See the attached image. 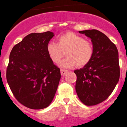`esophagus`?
<instances>
[{
  "label": "esophagus",
  "mask_w": 127,
  "mask_h": 127,
  "mask_svg": "<svg viewBox=\"0 0 127 127\" xmlns=\"http://www.w3.org/2000/svg\"><path fill=\"white\" fill-rule=\"evenodd\" d=\"M67 71H68L66 70V69H61V74L62 76H64V75H65V74L67 73Z\"/></svg>",
  "instance_id": "esophagus-1"
}]
</instances>
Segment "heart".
<instances>
[{
  "instance_id": "obj_1",
  "label": "heart",
  "mask_w": 127,
  "mask_h": 127,
  "mask_svg": "<svg viewBox=\"0 0 127 127\" xmlns=\"http://www.w3.org/2000/svg\"><path fill=\"white\" fill-rule=\"evenodd\" d=\"M49 56L52 62L58 63L65 55L66 58L59 63L62 68L75 66L84 67L92 61L94 47L91 41L73 32H67L59 36L58 43L50 42L47 47Z\"/></svg>"
}]
</instances>
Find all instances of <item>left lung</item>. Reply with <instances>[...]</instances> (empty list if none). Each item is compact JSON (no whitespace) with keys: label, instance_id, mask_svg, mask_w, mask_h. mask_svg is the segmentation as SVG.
Listing matches in <instances>:
<instances>
[{"label":"left lung","instance_id":"8db88e82","mask_svg":"<svg viewBox=\"0 0 127 127\" xmlns=\"http://www.w3.org/2000/svg\"><path fill=\"white\" fill-rule=\"evenodd\" d=\"M91 38L94 47L92 61L76 69L75 89L80 100L86 106L104 101L113 92L120 75L118 51L108 36L97 30L79 31Z\"/></svg>","mask_w":127,"mask_h":127}]
</instances>
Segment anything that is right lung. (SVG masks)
Returning <instances> with one entry per match:
<instances>
[{
  "label": "right lung",
  "instance_id": "obj_1",
  "mask_svg": "<svg viewBox=\"0 0 127 127\" xmlns=\"http://www.w3.org/2000/svg\"><path fill=\"white\" fill-rule=\"evenodd\" d=\"M51 32L33 33L13 47L6 70L10 89L19 103L33 109L49 106L61 78L47 51Z\"/></svg>",
  "mask_w": 127,
  "mask_h": 127
}]
</instances>
